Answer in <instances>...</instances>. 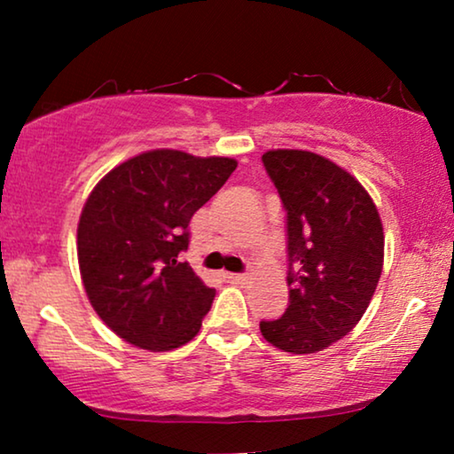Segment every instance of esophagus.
I'll use <instances>...</instances> for the list:
<instances>
[{
  "mask_svg": "<svg viewBox=\"0 0 454 454\" xmlns=\"http://www.w3.org/2000/svg\"><path fill=\"white\" fill-rule=\"evenodd\" d=\"M225 278H227L229 283H238L239 285V283H246L250 277H247V275H238V272H227Z\"/></svg>",
  "mask_w": 454,
  "mask_h": 454,
  "instance_id": "obj_1",
  "label": "esophagus"
}]
</instances>
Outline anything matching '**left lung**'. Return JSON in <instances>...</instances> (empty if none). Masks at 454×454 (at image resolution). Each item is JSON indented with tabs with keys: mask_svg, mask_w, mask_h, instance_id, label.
I'll return each instance as SVG.
<instances>
[{
	"mask_svg": "<svg viewBox=\"0 0 454 454\" xmlns=\"http://www.w3.org/2000/svg\"><path fill=\"white\" fill-rule=\"evenodd\" d=\"M287 210L289 306L260 333L295 356L326 349L362 320L384 262L378 208L349 171L309 151L262 154Z\"/></svg>",
	"mask_w": 454,
	"mask_h": 454,
	"instance_id": "obj_1",
	"label": "left lung"
}]
</instances>
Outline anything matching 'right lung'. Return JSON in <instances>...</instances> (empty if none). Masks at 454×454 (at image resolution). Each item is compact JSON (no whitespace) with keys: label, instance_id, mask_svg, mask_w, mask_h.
Masks as SVG:
<instances>
[{"label":"right lung","instance_id":"right-lung-1","mask_svg":"<svg viewBox=\"0 0 454 454\" xmlns=\"http://www.w3.org/2000/svg\"><path fill=\"white\" fill-rule=\"evenodd\" d=\"M238 160L157 148L123 160L90 192L78 221L84 291L105 325L128 343L171 351L192 340L215 289L182 262L190 219Z\"/></svg>","mask_w":454,"mask_h":454}]
</instances>
